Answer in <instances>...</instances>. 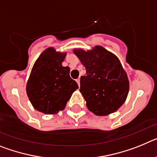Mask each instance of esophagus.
I'll return each mask as SVG.
<instances>
[{"label": "esophagus", "mask_w": 157, "mask_h": 157, "mask_svg": "<svg viewBox=\"0 0 157 157\" xmlns=\"http://www.w3.org/2000/svg\"><path fill=\"white\" fill-rule=\"evenodd\" d=\"M76 82H77L78 85V86H79V85H80V78H77V79H76Z\"/></svg>", "instance_id": "34e87169"}]
</instances>
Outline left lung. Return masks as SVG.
<instances>
[{
    "mask_svg": "<svg viewBox=\"0 0 157 157\" xmlns=\"http://www.w3.org/2000/svg\"><path fill=\"white\" fill-rule=\"evenodd\" d=\"M74 52L86 71L80 78L79 91L89 110L97 116L116 112L129 92L128 78L119 59L101 46L87 52L75 49Z\"/></svg>",
    "mask_w": 157,
    "mask_h": 157,
    "instance_id": "8db88e82",
    "label": "left lung"
}]
</instances>
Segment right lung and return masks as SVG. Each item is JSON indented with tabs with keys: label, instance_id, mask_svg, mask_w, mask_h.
<instances>
[{
	"label": "right lung",
	"instance_id": "right-lung-1",
	"mask_svg": "<svg viewBox=\"0 0 157 157\" xmlns=\"http://www.w3.org/2000/svg\"><path fill=\"white\" fill-rule=\"evenodd\" d=\"M65 56L53 48L45 49L34 63L27 82V94L32 105L45 114L63 110L78 88L70 77V68L62 66Z\"/></svg>",
	"mask_w": 157,
	"mask_h": 157
}]
</instances>
